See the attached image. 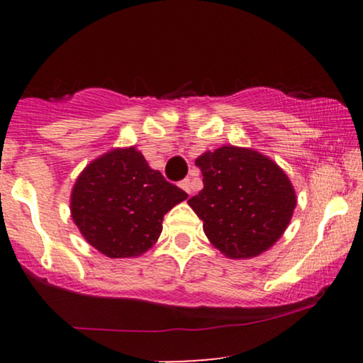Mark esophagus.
<instances>
[{"label":"esophagus","instance_id":"1","mask_svg":"<svg viewBox=\"0 0 363 363\" xmlns=\"http://www.w3.org/2000/svg\"><path fill=\"white\" fill-rule=\"evenodd\" d=\"M179 186H181L187 194H191V181H189V179H184V181H181V182H179Z\"/></svg>","mask_w":363,"mask_h":363}]
</instances>
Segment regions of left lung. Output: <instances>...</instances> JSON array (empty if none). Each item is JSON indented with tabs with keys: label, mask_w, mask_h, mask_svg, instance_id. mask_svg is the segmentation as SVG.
I'll return each mask as SVG.
<instances>
[{
	"label": "left lung",
	"mask_w": 363,
	"mask_h": 363,
	"mask_svg": "<svg viewBox=\"0 0 363 363\" xmlns=\"http://www.w3.org/2000/svg\"><path fill=\"white\" fill-rule=\"evenodd\" d=\"M203 189L187 201L203 220L213 247L230 259L268 251L297 206L291 181L272 158L252 148L223 145L196 158Z\"/></svg>",
	"instance_id": "1"
}]
</instances>
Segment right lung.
<instances>
[{"label": "right lung", "mask_w": 363, "mask_h": 363, "mask_svg": "<svg viewBox=\"0 0 363 363\" xmlns=\"http://www.w3.org/2000/svg\"><path fill=\"white\" fill-rule=\"evenodd\" d=\"M186 198L184 191L150 167L138 148H112L77 177L69 211L91 247L121 259L152 249L164 215Z\"/></svg>", "instance_id": "add662e5"}]
</instances>
